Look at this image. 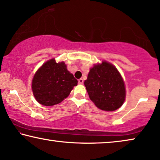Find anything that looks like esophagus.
Listing matches in <instances>:
<instances>
[{"mask_svg": "<svg viewBox=\"0 0 160 160\" xmlns=\"http://www.w3.org/2000/svg\"><path fill=\"white\" fill-rule=\"evenodd\" d=\"M78 83H79V84H82V83H83V80L82 79V78H80V79L78 80Z\"/></svg>", "mask_w": 160, "mask_h": 160, "instance_id": "obj_1", "label": "esophagus"}]
</instances>
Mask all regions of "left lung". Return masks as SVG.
<instances>
[{
  "mask_svg": "<svg viewBox=\"0 0 160 160\" xmlns=\"http://www.w3.org/2000/svg\"><path fill=\"white\" fill-rule=\"evenodd\" d=\"M84 84L91 100L101 109L114 111L124 102V82L118 69L109 63L103 62L91 68Z\"/></svg>",
  "mask_w": 160,
  "mask_h": 160,
  "instance_id": "8db88e82",
  "label": "left lung"
}]
</instances>
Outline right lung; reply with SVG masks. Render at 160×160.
Wrapping results in <instances>:
<instances>
[{"label":"right lung","instance_id":"obj_1","mask_svg":"<svg viewBox=\"0 0 160 160\" xmlns=\"http://www.w3.org/2000/svg\"><path fill=\"white\" fill-rule=\"evenodd\" d=\"M77 85L78 80L67 70L64 63H57L52 58L35 73L32 89L38 102L49 107L62 102Z\"/></svg>","mask_w":160,"mask_h":160}]
</instances>
